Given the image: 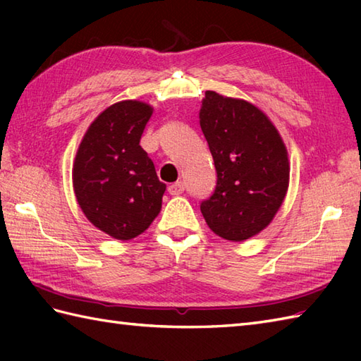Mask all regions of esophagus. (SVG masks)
<instances>
[{"label": "esophagus", "mask_w": 361, "mask_h": 361, "mask_svg": "<svg viewBox=\"0 0 361 361\" xmlns=\"http://www.w3.org/2000/svg\"><path fill=\"white\" fill-rule=\"evenodd\" d=\"M167 190H169V194H171V195H180V194L185 192V183H183V181L172 183V185L167 188Z\"/></svg>", "instance_id": "obj_1"}]
</instances>
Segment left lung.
<instances>
[{
  "mask_svg": "<svg viewBox=\"0 0 361 361\" xmlns=\"http://www.w3.org/2000/svg\"><path fill=\"white\" fill-rule=\"evenodd\" d=\"M200 127L208 141L217 185L200 209L206 224L226 240L256 235L281 208L288 189L287 149L257 106L206 91Z\"/></svg>",
  "mask_w": 361,
  "mask_h": 361,
  "instance_id": "left-lung-1",
  "label": "left lung"
}]
</instances>
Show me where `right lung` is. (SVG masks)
<instances>
[{
  "instance_id": "1",
  "label": "right lung",
  "mask_w": 361,
  "mask_h": 361,
  "mask_svg": "<svg viewBox=\"0 0 361 361\" xmlns=\"http://www.w3.org/2000/svg\"><path fill=\"white\" fill-rule=\"evenodd\" d=\"M152 113L140 101L113 104L90 126L74 159L73 186L80 209L113 239L140 235L161 211L166 185L140 145Z\"/></svg>"
}]
</instances>
